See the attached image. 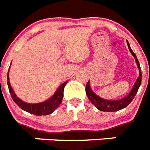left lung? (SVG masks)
Segmentation results:
<instances>
[{
    "label": "left lung",
    "mask_w": 150,
    "mask_h": 150,
    "mask_svg": "<svg viewBox=\"0 0 150 150\" xmlns=\"http://www.w3.org/2000/svg\"><path fill=\"white\" fill-rule=\"evenodd\" d=\"M127 42L129 50L130 51L131 54L133 56V57L135 58L137 65L138 67V69H139V77L137 78V81L135 82L133 88H132L130 92L129 93L127 96H124L123 98L116 100H106V99L102 98V97L99 96L98 95H96L93 91L91 87H90V80H89L86 85V93L87 95L88 99L90 100V102L92 103V104L94 105V106H96V108L100 111H103V112H116V111H118L120 110H122V109L127 107L132 102V100L135 97L136 94L137 93V91L139 90V86H140L141 81H142V74H141L140 65H139V60L137 59V56H136L134 52L131 49L129 42L127 40Z\"/></svg>",
    "instance_id": "1"
}]
</instances>
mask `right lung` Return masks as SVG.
I'll return each instance as SVG.
<instances>
[{"label": "right lung", "instance_id": "add662e5", "mask_svg": "<svg viewBox=\"0 0 150 150\" xmlns=\"http://www.w3.org/2000/svg\"><path fill=\"white\" fill-rule=\"evenodd\" d=\"M9 70H8V73H7V80H7V86H8L10 93H11V97L14 101V103L19 107H21L23 110L30 112L31 114L36 115V116H45V115L51 114L52 112H54L55 110H57L58 106H60L62 102V100H63V97H64V87H65L68 81L63 83L58 87L57 90H56L54 95L50 96L48 100H45L44 102L38 103H28L23 102V100L18 98L13 91V88L11 87L9 80Z\"/></svg>", "mask_w": 150, "mask_h": 150}]
</instances>
